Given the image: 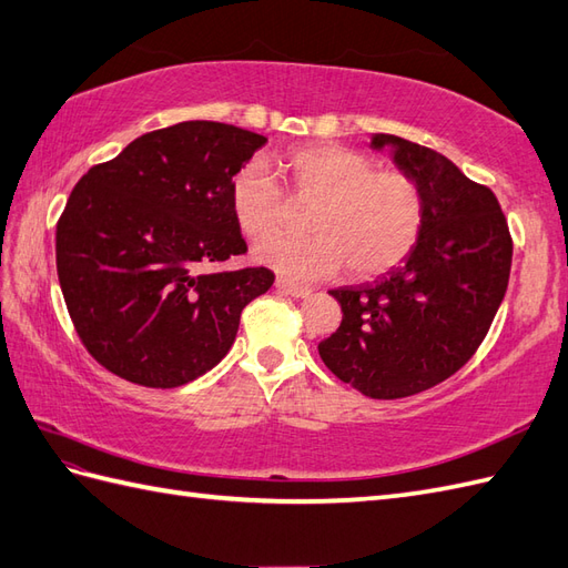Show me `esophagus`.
<instances>
[{
	"label": "esophagus",
	"instance_id": "esophagus-1",
	"mask_svg": "<svg viewBox=\"0 0 568 568\" xmlns=\"http://www.w3.org/2000/svg\"><path fill=\"white\" fill-rule=\"evenodd\" d=\"M274 286L280 288L282 294H286V296H294V298H306V296H311V288H306V286H298V284H294V282H288V280H282V276H276Z\"/></svg>",
	"mask_w": 568,
	"mask_h": 568
}]
</instances>
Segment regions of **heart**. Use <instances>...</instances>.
<instances>
[{"label":"heart","instance_id":"b5f03b06","mask_svg":"<svg viewBox=\"0 0 568 568\" xmlns=\"http://www.w3.org/2000/svg\"><path fill=\"white\" fill-rule=\"evenodd\" d=\"M288 197L315 204L311 236H272L255 260L292 280H325L347 267L352 280L390 272L417 245L424 192L403 169H376L368 154L344 144H306L282 161ZM231 212L247 239H265L284 224L286 197L276 180L247 163L231 180Z\"/></svg>","mask_w":568,"mask_h":568}]
</instances>
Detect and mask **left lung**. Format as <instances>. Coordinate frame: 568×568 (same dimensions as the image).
Returning <instances> with one entry per match:
<instances>
[{
    "instance_id": "left-lung-1",
    "label": "left lung",
    "mask_w": 568,
    "mask_h": 568,
    "mask_svg": "<svg viewBox=\"0 0 568 568\" xmlns=\"http://www.w3.org/2000/svg\"><path fill=\"white\" fill-rule=\"evenodd\" d=\"M397 169L424 192V226L405 265L381 280L332 288L342 323L317 344L325 366L373 399L409 397L460 371L499 311L514 257L501 204L438 151L395 134Z\"/></svg>"
}]
</instances>
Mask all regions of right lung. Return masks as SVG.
Here are the masks:
<instances>
[{
  "label": "right lung",
  "instance_id": "obj_1",
  "mask_svg": "<svg viewBox=\"0 0 568 568\" xmlns=\"http://www.w3.org/2000/svg\"><path fill=\"white\" fill-rule=\"evenodd\" d=\"M265 142L224 122H178L136 136L74 185L54 233L58 276L77 335L103 368L178 388L226 356L274 272L202 267L247 251L231 180Z\"/></svg>",
  "mask_w": 568,
  "mask_h": 568
}]
</instances>
